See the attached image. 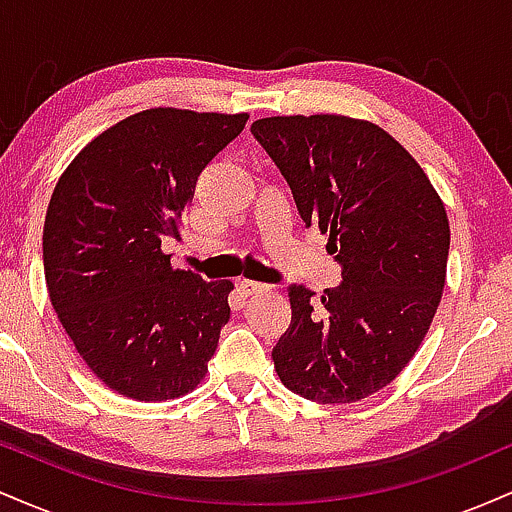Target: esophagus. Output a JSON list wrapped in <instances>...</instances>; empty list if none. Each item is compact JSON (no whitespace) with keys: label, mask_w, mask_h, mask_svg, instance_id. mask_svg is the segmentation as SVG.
I'll return each mask as SVG.
<instances>
[{"label":"esophagus","mask_w":512,"mask_h":512,"mask_svg":"<svg viewBox=\"0 0 512 512\" xmlns=\"http://www.w3.org/2000/svg\"><path fill=\"white\" fill-rule=\"evenodd\" d=\"M238 291L243 293L245 298H248V296H257V293L269 291V286L257 284V281H248V279H243V281H240V284H238Z\"/></svg>","instance_id":"1"}]
</instances>
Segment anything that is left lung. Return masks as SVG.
Instances as JSON below:
<instances>
[{"instance_id": "obj_1", "label": "left lung", "mask_w": 512, "mask_h": 512, "mask_svg": "<svg viewBox=\"0 0 512 512\" xmlns=\"http://www.w3.org/2000/svg\"><path fill=\"white\" fill-rule=\"evenodd\" d=\"M250 132L342 264V284L320 298L289 286L276 375L313 402H358L390 385L424 342L445 286L448 214L424 168L373 122L284 115Z\"/></svg>"}]
</instances>
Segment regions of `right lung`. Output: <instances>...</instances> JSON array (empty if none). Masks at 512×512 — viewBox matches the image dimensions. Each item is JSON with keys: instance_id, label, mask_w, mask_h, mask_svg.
<instances>
[{"instance_id": "add662e5", "label": "right lung", "mask_w": 512, "mask_h": 512, "mask_svg": "<svg viewBox=\"0 0 512 512\" xmlns=\"http://www.w3.org/2000/svg\"><path fill=\"white\" fill-rule=\"evenodd\" d=\"M245 122L142 110L88 142L57 180L43 228L52 308L93 375L129 399L166 402L207 375L233 284L173 269L161 243L178 238L199 173Z\"/></svg>"}]
</instances>
